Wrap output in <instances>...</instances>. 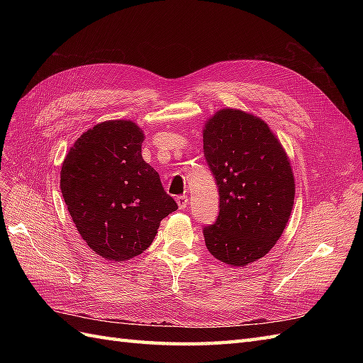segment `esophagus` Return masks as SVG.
<instances>
[{
    "label": "esophagus",
    "instance_id": "obj_1",
    "mask_svg": "<svg viewBox=\"0 0 363 363\" xmlns=\"http://www.w3.org/2000/svg\"><path fill=\"white\" fill-rule=\"evenodd\" d=\"M177 204H179L180 208H186V207H188V204H189L188 196H186V195H179V196H177Z\"/></svg>",
    "mask_w": 363,
    "mask_h": 363
}]
</instances>
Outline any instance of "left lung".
Returning a JSON list of instances; mask_svg holds the SVG:
<instances>
[{
    "label": "left lung",
    "mask_w": 363,
    "mask_h": 363,
    "mask_svg": "<svg viewBox=\"0 0 363 363\" xmlns=\"http://www.w3.org/2000/svg\"><path fill=\"white\" fill-rule=\"evenodd\" d=\"M203 150L219 191L216 223L203 230L206 247L230 267H247L267 256L289 221L291 160L265 121L230 107L206 121Z\"/></svg>",
    "instance_id": "obj_1"
}]
</instances>
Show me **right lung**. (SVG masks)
I'll return each mask as SVG.
<instances>
[{"mask_svg": "<svg viewBox=\"0 0 363 363\" xmlns=\"http://www.w3.org/2000/svg\"><path fill=\"white\" fill-rule=\"evenodd\" d=\"M144 139L135 121H104L84 131L62 163L60 189L77 230L112 262L142 255L162 219L177 211L157 171L142 159Z\"/></svg>", "mask_w": 363, "mask_h": 363, "instance_id": "add662e5", "label": "right lung"}]
</instances>
